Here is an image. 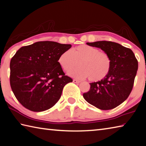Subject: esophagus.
<instances>
[{
  "instance_id": "esophagus-1",
  "label": "esophagus",
  "mask_w": 146,
  "mask_h": 146,
  "mask_svg": "<svg viewBox=\"0 0 146 146\" xmlns=\"http://www.w3.org/2000/svg\"><path fill=\"white\" fill-rule=\"evenodd\" d=\"M73 82L74 83H79V82H80V80H76V79H73Z\"/></svg>"
}]
</instances>
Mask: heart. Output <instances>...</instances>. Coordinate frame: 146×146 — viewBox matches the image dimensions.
Listing matches in <instances>:
<instances>
[{
    "mask_svg": "<svg viewBox=\"0 0 146 146\" xmlns=\"http://www.w3.org/2000/svg\"><path fill=\"white\" fill-rule=\"evenodd\" d=\"M58 62L67 73L80 64L81 68L70 75L81 79L88 77L92 82H98L107 77L112 67V60L107 52L87 44L76 46L71 52L67 50L62 53Z\"/></svg>",
    "mask_w": 146,
    "mask_h": 146,
    "instance_id": "b5f03b06",
    "label": "heart"
}]
</instances>
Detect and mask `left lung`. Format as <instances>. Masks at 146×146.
<instances>
[{
    "label": "left lung",
    "instance_id": "left-lung-1",
    "mask_svg": "<svg viewBox=\"0 0 146 146\" xmlns=\"http://www.w3.org/2000/svg\"><path fill=\"white\" fill-rule=\"evenodd\" d=\"M100 48L110 55L112 67L109 74L102 80L90 84L84 99L101 110L113 109L124 102L133 89L138 70V60L131 49L108 41L87 43Z\"/></svg>",
    "mask_w": 146,
    "mask_h": 146
}]
</instances>
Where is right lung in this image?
Returning a JSON list of instances; mask_svg holds the SVG:
<instances>
[{
  "instance_id": "1",
  "label": "right lung",
  "mask_w": 146,
  "mask_h": 146,
  "mask_svg": "<svg viewBox=\"0 0 146 146\" xmlns=\"http://www.w3.org/2000/svg\"><path fill=\"white\" fill-rule=\"evenodd\" d=\"M71 47L54 41H38L16 52L10 62V86L22 106L42 112L59 101L65 85L73 80L65 75L58 59Z\"/></svg>"
}]
</instances>
